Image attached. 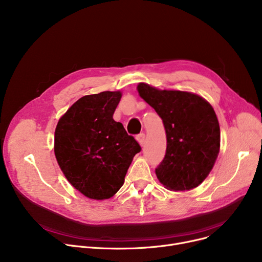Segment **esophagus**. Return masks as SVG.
Listing matches in <instances>:
<instances>
[{"label":"esophagus","mask_w":262,"mask_h":262,"mask_svg":"<svg viewBox=\"0 0 262 262\" xmlns=\"http://www.w3.org/2000/svg\"><path fill=\"white\" fill-rule=\"evenodd\" d=\"M145 138H146V135L144 134V133H141V134H138L137 136H136V140H137V142L140 143V145L141 146H143L144 145V143H145Z\"/></svg>","instance_id":"34e87169"}]
</instances>
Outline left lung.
<instances>
[{
    "mask_svg": "<svg viewBox=\"0 0 262 262\" xmlns=\"http://www.w3.org/2000/svg\"><path fill=\"white\" fill-rule=\"evenodd\" d=\"M140 96L160 115L166 155L156 168L159 181L173 191L190 190L211 171L220 150V126L208 101L189 92L137 85Z\"/></svg>",
    "mask_w": 262,
    "mask_h": 262,
    "instance_id": "8db88e82",
    "label": "left lung"
}]
</instances>
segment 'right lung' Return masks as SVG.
Returning <instances> with one entry per match:
<instances>
[{"instance_id":"obj_1","label":"right lung","mask_w":262,"mask_h":262,"mask_svg":"<svg viewBox=\"0 0 262 262\" xmlns=\"http://www.w3.org/2000/svg\"><path fill=\"white\" fill-rule=\"evenodd\" d=\"M119 91L77 100L58 121L55 156L73 187L93 200L113 196L122 186L141 146L113 114Z\"/></svg>"}]
</instances>
